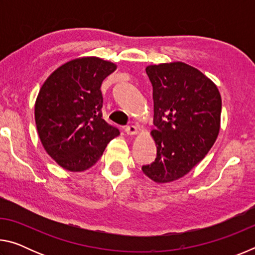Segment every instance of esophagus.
Returning a JSON list of instances; mask_svg holds the SVG:
<instances>
[{
	"label": "esophagus",
	"instance_id": "1",
	"mask_svg": "<svg viewBox=\"0 0 255 255\" xmlns=\"http://www.w3.org/2000/svg\"><path fill=\"white\" fill-rule=\"evenodd\" d=\"M125 132H126L127 135H135V133H137V127L133 126V125L125 127Z\"/></svg>",
	"mask_w": 255,
	"mask_h": 255
}]
</instances>
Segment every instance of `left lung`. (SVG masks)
<instances>
[{"label": "left lung", "mask_w": 255, "mask_h": 255, "mask_svg": "<svg viewBox=\"0 0 255 255\" xmlns=\"http://www.w3.org/2000/svg\"><path fill=\"white\" fill-rule=\"evenodd\" d=\"M153 86L156 158L141 166L157 183L182 178L213 147L221 128L222 98L197 68L175 62L146 67Z\"/></svg>", "instance_id": "1"}]
</instances>
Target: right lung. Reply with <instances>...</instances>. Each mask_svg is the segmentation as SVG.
<instances>
[{
	"mask_svg": "<svg viewBox=\"0 0 255 255\" xmlns=\"http://www.w3.org/2000/svg\"><path fill=\"white\" fill-rule=\"evenodd\" d=\"M116 67L98 57L73 59L41 86L34 106L37 130L46 152L64 169L88 170L120 133L101 110V84Z\"/></svg>",
	"mask_w": 255,
	"mask_h": 255,
	"instance_id": "right-lung-1",
	"label": "right lung"
}]
</instances>
